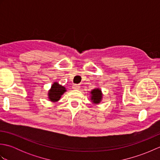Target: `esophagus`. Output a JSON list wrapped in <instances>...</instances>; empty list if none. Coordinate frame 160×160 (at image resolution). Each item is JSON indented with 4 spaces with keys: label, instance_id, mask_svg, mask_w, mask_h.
Instances as JSON below:
<instances>
[{
    "label": "esophagus",
    "instance_id": "obj_1",
    "mask_svg": "<svg viewBox=\"0 0 160 160\" xmlns=\"http://www.w3.org/2000/svg\"><path fill=\"white\" fill-rule=\"evenodd\" d=\"M80 86L79 85V84H73V89H74L79 90V89H80Z\"/></svg>",
    "mask_w": 160,
    "mask_h": 160
}]
</instances>
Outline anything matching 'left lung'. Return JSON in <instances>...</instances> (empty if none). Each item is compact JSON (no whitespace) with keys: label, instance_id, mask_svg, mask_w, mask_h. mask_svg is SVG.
<instances>
[{"label":"left lung","instance_id":"obj_1","mask_svg":"<svg viewBox=\"0 0 160 160\" xmlns=\"http://www.w3.org/2000/svg\"><path fill=\"white\" fill-rule=\"evenodd\" d=\"M91 93V102L94 104H98L102 100L103 94L102 93L101 89L99 88H96L90 92Z\"/></svg>","mask_w":160,"mask_h":160}]
</instances>
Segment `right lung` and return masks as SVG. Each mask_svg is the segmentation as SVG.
<instances>
[{"label": "right lung", "mask_w": 160, "mask_h": 160, "mask_svg": "<svg viewBox=\"0 0 160 160\" xmlns=\"http://www.w3.org/2000/svg\"><path fill=\"white\" fill-rule=\"evenodd\" d=\"M67 89L66 88L60 85V84L55 82H53V84L52 85V87L51 89L49 90L48 92V98L49 101L52 102H58L60 99L61 96L64 93V92H66Z\"/></svg>", "instance_id": "1"}]
</instances>
